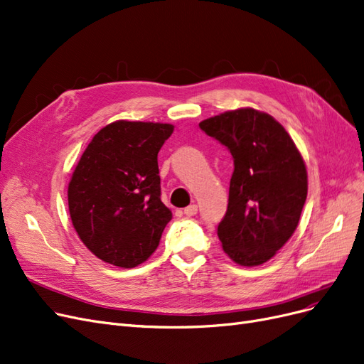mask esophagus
Masks as SVG:
<instances>
[{
  "instance_id": "1",
  "label": "esophagus",
  "mask_w": 364,
  "mask_h": 364,
  "mask_svg": "<svg viewBox=\"0 0 364 364\" xmlns=\"http://www.w3.org/2000/svg\"><path fill=\"white\" fill-rule=\"evenodd\" d=\"M198 213V205L196 204H192V205H189V207H186L184 208V214L186 216H195V214Z\"/></svg>"
}]
</instances>
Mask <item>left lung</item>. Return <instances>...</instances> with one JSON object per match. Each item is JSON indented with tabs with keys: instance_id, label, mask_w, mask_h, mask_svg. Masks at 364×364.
I'll use <instances>...</instances> for the list:
<instances>
[{
	"instance_id": "left-lung-1",
	"label": "left lung",
	"mask_w": 364,
	"mask_h": 364,
	"mask_svg": "<svg viewBox=\"0 0 364 364\" xmlns=\"http://www.w3.org/2000/svg\"><path fill=\"white\" fill-rule=\"evenodd\" d=\"M199 127L234 157L228 210L218 226L222 247L238 265H261L299 226L307 196L303 156L279 121L253 107L214 115Z\"/></svg>"
}]
</instances>
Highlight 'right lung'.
<instances>
[{
	"label": "right lung",
	"mask_w": 364,
	"mask_h": 364,
	"mask_svg": "<svg viewBox=\"0 0 364 364\" xmlns=\"http://www.w3.org/2000/svg\"><path fill=\"white\" fill-rule=\"evenodd\" d=\"M172 124L118 119L100 129L69 183L75 231L96 257L133 268L151 257L172 219L160 199L157 154Z\"/></svg>",
	"instance_id": "right-lung-1"
}]
</instances>
